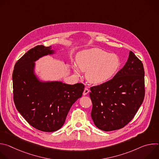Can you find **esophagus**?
<instances>
[{
    "label": "esophagus",
    "mask_w": 159,
    "mask_h": 159,
    "mask_svg": "<svg viewBox=\"0 0 159 159\" xmlns=\"http://www.w3.org/2000/svg\"><path fill=\"white\" fill-rule=\"evenodd\" d=\"M89 93V90L87 88L85 87V88L84 89V92H83V95H84V96H85V95H87Z\"/></svg>",
    "instance_id": "1"
}]
</instances>
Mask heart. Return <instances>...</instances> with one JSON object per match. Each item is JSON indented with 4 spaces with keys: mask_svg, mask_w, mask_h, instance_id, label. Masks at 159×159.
<instances>
[{
    "mask_svg": "<svg viewBox=\"0 0 159 159\" xmlns=\"http://www.w3.org/2000/svg\"><path fill=\"white\" fill-rule=\"evenodd\" d=\"M79 69L85 72L87 80L93 84H101L110 80L117 72L120 66L118 57L101 49L93 48L84 50L77 57ZM75 74L80 75L76 66H74Z\"/></svg>",
    "mask_w": 159,
    "mask_h": 159,
    "instance_id": "obj_1",
    "label": "heart"
}]
</instances>
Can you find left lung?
I'll return each mask as SVG.
<instances>
[{
	"label": "left lung",
	"instance_id": "1",
	"mask_svg": "<svg viewBox=\"0 0 159 159\" xmlns=\"http://www.w3.org/2000/svg\"><path fill=\"white\" fill-rule=\"evenodd\" d=\"M142 62L130 51L128 60L111 80L90 87L91 117L99 129L110 131L126 126L134 116L145 96Z\"/></svg>",
	"mask_w": 159,
	"mask_h": 159
}]
</instances>
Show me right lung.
Here are the masks:
<instances>
[{
  "label": "right lung",
  "instance_id": "obj_1",
  "mask_svg": "<svg viewBox=\"0 0 159 159\" xmlns=\"http://www.w3.org/2000/svg\"><path fill=\"white\" fill-rule=\"evenodd\" d=\"M52 47L38 45L15 64L12 74L14 101L26 121L37 129L55 131L62 127L73 104L82 97L84 85L43 81L35 74V61L53 55Z\"/></svg>",
  "mask_w": 159,
  "mask_h": 159
}]
</instances>
